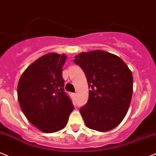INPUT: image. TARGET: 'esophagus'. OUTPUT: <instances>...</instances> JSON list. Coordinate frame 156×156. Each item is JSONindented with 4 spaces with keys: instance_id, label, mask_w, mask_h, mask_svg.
<instances>
[{
    "instance_id": "obj_1",
    "label": "esophagus",
    "mask_w": 156,
    "mask_h": 156,
    "mask_svg": "<svg viewBox=\"0 0 156 156\" xmlns=\"http://www.w3.org/2000/svg\"><path fill=\"white\" fill-rule=\"evenodd\" d=\"M73 97H76V93H73Z\"/></svg>"
}]
</instances>
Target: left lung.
I'll list each match as a JSON object with an SVG mask.
<instances>
[{"instance_id": "8db88e82", "label": "left lung", "mask_w": 156, "mask_h": 156, "mask_svg": "<svg viewBox=\"0 0 156 156\" xmlns=\"http://www.w3.org/2000/svg\"><path fill=\"white\" fill-rule=\"evenodd\" d=\"M73 62L83 70L90 89L87 104L80 109L85 125L99 132L115 128L130 104V70L118 56L101 50L80 54Z\"/></svg>"}]
</instances>
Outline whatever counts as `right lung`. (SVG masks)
<instances>
[{"mask_svg":"<svg viewBox=\"0 0 156 156\" xmlns=\"http://www.w3.org/2000/svg\"><path fill=\"white\" fill-rule=\"evenodd\" d=\"M65 55L50 53L31 64L20 76L17 99L23 113L42 132L55 133L67 125L74 109L64 90Z\"/></svg>","mask_w":156,"mask_h":156,"instance_id":"add662e5","label":"right lung"}]
</instances>
